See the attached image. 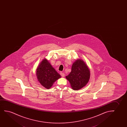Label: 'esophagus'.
Returning a JSON list of instances; mask_svg holds the SVG:
<instances>
[{
	"label": "esophagus",
	"mask_w": 127,
	"mask_h": 127,
	"mask_svg": "<svg viewBox=\"0 0 127 127\" xmlns=\"http://www.w3.org/2000/svg\"><path fill=\"white\" fill-rule=\"evenodd\" d=\"M60 75H61V76L62 77H64V74L63 73V72H60Z\"/></svg>",
	"instance_id": "obj_1"
}]
</instances>
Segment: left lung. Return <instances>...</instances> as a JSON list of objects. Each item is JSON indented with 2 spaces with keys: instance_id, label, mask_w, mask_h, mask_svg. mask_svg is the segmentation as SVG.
Segmentation results:
<instances>
[{
  "instance_id": "left-lung-1",
  "label": "left lung",
  "mask_w": 127,
  "mask_h": 127,
  "mask_svg": "<svg viewBox=\"0 0 127 127\" xmlns=\"http://www.w3.org/2000/svg\"><path fill=\"white\" fill-rule=\"evenodd\" d=\"M90 71L83 60L78 59L73 63L71 72L66 76L72 89L78 90L85 86L90 78Z\"/></svg>"
}]
</instances>
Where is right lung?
I'll return each mask as SVG.
<instances>
[{"label": "right lung", "instance_id": "obj_1", "mask_svg": "<svg viewBox=\"0 0 127 127\" xmlns=\"http://www.w3.org/2000/svg\"><path fill=\"white\" fill-rule=\"evenodd\" d=\"M36 75L41 85L47 89L50 88L54 82L61 77L45 59L39 64L37 69Z\"/></svg>", "mask_w": 127, "mask_h": 127}]
</instances>
